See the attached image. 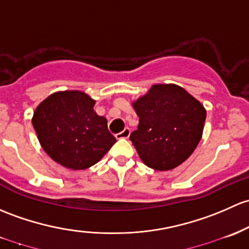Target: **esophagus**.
Segmentation results:
<instances>
[{
	"label": "esophagus",
	"instance_id": "obj_1",
	"mask_svg": "<svg viewBox=\"0 0 249 249\" xmlns=\"http://www.w3.org/2000/svg\"><path fill=\"white\" fill-rule=\"evenodd\" d=\"M130 129L129 127H125L124 130H123L122 132H119V133H117L116 135V137H117V140H125V138H129V136H130Z\"/></svg>",
	"mask_w": 249,
	"mask_h": 249
}]
</instances>
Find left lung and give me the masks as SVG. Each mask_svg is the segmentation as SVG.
<instances>
[{
	"label": "left lung",
	"mask_w": 249,
	"mask_h": 249,
	"mask_svg": "<svg viewBox=\"0 0 249 249\" xmlns=\"http://www.w3.org/2000/svg\"><path fill=\"white\" fill-rule=\"evenodd\" d=\"M132 106L140 122L130 141L146 166L171 171L190 158L206 118L197 99L177 85H154Z\"/></svg>",
	"instance_id": "8db88e82"
}]
</instances>
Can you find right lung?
<instances>
[{"instance_id": "1", "label": "right lung", "mask_w": 249, "mask_h": 249, "mask_svg": "<svg viewBox=\"0 0 249 249\" xmlns=\"http://www.w3.org/2000/svg\"><path fill=\"white\" fill-rule=\"evenodd\" d=\"M94 105L83 91L64 90L51 94L36 108L33 127L45 153L57 163L74 171L89 168L117 142Z\"/></svg>"}]
</instances>
